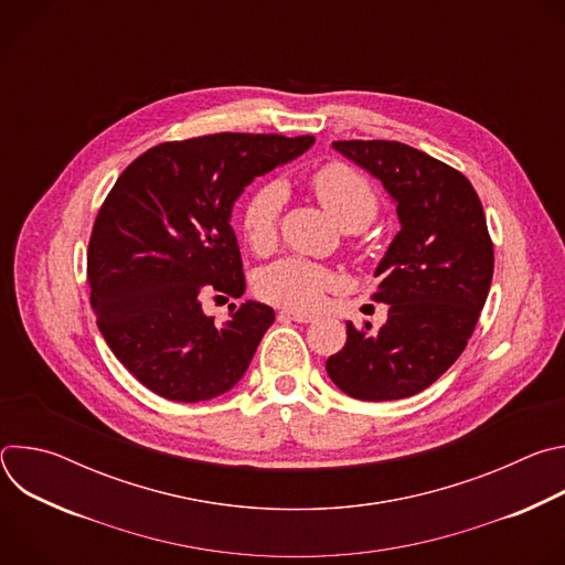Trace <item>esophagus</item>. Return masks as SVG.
Listing matches in <instances>:
<instances>
[{"mask_svg":"<svg viewBox=\"0 0 565 565\" xmlns=\"http://www.w3.org/2000/svg\"><path fill=\"white\" fill-rule=\"evenodd\" d=\"M279 317L281 319H292V321H297V324H308V321L315 319L312 315H303V312H295V310H281Z\"/></svg>","mask_w":565,"mask_h":565,"instance_id":"obj_1","label":"esophagus"}]
</instances>
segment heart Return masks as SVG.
Segmentation results:
<instances>
[{"label": "heart", "mask_w": 565, "mask_h": 565, "mask_svg": "<svg viewBox=\"0 0 565 565\" xmlns=\"http://www.w3.org/2000/svg\"><path fill=\"white\" fill-rule=\"evenodd\" d=\"M310 188L319 205L344 230L369 225L380 210L373 185L360 172L342 163L319 168L310 179ZM286 196L288 190L281 181H266L246 196L241 207V227L255 253H268L275 246ZM338 275L324 266L301 257H284L259 270L255 288L262 299L275 306L310 312L324 301L329 290L338 288Z\"/></svg>", "instance_id": "heart-1"}]
</instances>
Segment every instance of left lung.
<instances>
[{"instance_id":"obj_1","label":"left lung","mask_w":565,"mask_h":565,"mask_svg":"<svg viewBox=\"0 0 565 565\" xmlns=\"http://www.w3.org/2000/svg\"><path fill=\"white\" fill-rule=\"evenodd\" d=\"M333 149L382 183L399 221L373 277L388 303L377 331H355L327 360L351 397L399 399L425 391L465 351L486 306L494 246L471 183L434 156L395 140H338Z\"/></svg>"}]
</instances>
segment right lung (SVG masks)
Instances as JSON below:
<instances>
[{
    "instance_id": "obj_1",
    "label": "right lung",
    "mask_w": 565,
    "mask_h": 565,
    "mask_svg": "<svg viewBox=\"0 0 565 565\" xmlns=\"http://www.w3.org/2000/svg\"><path fill=\"white\" fill-rule=\"evenodd\" d=\"M312 136L212 134L147 149L94 223L87 275L98 329L120 364L174 402L212 399L248 371L275 310L248 299L214 324L201 299L246 292L230 225L244 190Z\"/></svg>"
}]
</instances>
